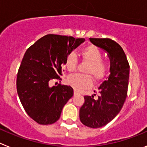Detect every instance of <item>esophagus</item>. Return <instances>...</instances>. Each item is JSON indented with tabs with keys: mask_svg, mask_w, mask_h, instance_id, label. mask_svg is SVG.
I'll use <instances>...</instances> for the list:
<instances>
[{
	"mask_svg": "<svg viewBox=\"0 0 147 147\" xmlns=\"http://www.w3.org/2000/svg\"><path fill=\"white\" fill-rule=\"evenodd\" d=\"M74 96H77V95H80V92L78 91V90H74Z\"/></svg>",
	"mask_w": 147,
	"mask_h": 147,
	"instance_id": "esophagus-1",
	"label": "esophagus"
}]
</instances>
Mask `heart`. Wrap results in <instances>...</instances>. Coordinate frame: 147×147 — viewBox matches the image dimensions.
<instances>
[{"instance_id":"heart-1","label":"heart","mask_w":147,"mask_h":147,"mask_svg":"<svg viewBox=\"0 0 147 147\" xmlns=\"http://www.w3.org/2000/svg\"><path fill=\"white\" fill-rule=\"evenodd\" d=\"M82 59L88 62L85 72L88 74H75L68 76L67 82L76 90H82L90 88L93 84L92 75L94 80H102L107 72V64L102 59V52L99 49L93 45H88L80 51ZM78 65V59L74 53H69L66 56L64 61V66L70 72L74 71Z\"/></svg>"}]
</instances>
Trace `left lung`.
Masks as SVG:
<instances>
[{
	"label": "left lung",
	"mask_w": 147,
	"mask_h": 147,
	"mask_svg": "<svg viewBox=\"0 0 147 147\" xmlns=\"http://www.w3.org/2000/svg\"><path fill=\"white\" fill-rule=\"evenodd\" d=\"M90 41L108 53L110 74L98 87V98L85 96V103L80 110L84 125L99 128L106 125L121 110L127 96L129 65L120 45L109 38H90ZM96 96V94H94Z\"/></svg>",
	"instance_id": "left-lung-1"
}]
</instances>
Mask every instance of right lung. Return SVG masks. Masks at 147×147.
<instances>
[{"label": "right lung", "mask_w": 147, "mask_h": 147, "mask_svg": "<svg viewBox=\"0 0 147 147\" xmlns=\"http://www.w3.org/2000/svg\"><path fill=\"white\" fill-rule=\"evenodd\" d=\"M85 38L47 34L26 50L18 69L17 91L23 108L40 124H51L59 119L64 105L74 95L71 86L51 80H62V65L66 56Z\"/></svg>", "instance_id": "obj_1"}]
</instances>
